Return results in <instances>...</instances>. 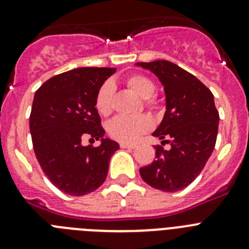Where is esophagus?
Wrapping results in <instances>:
<instances>
[{"mask_svg": "<svg viewBox=\"0 0 249 249\" xmlns=\"http://www.w3.org/2000/svg\"><path fill=\"white\" fill-rule=\"evenodd\" d=\"M120 146H121V148H131V149L136 148V144H132V143H126V142H121V143H120Z\"/></svg>", "mask_w": 249, "mask_h": 249, "instance_id": "esophagus-1", "label": "esophagus"}]
</instances>
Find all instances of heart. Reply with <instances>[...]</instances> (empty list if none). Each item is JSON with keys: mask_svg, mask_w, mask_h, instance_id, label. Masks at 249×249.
<instances>
[{"mask_svg": "<svg viewBox=\"0 0 249 249\" xmlns=\"http://www.w3.org/2000/svg\"><path fill=\"white\" fill-rule=\"evenodd\" d=\"M126 83L129 89L144 100V105L147 108H157V101L152 97L156 92V86L151 78L144 74L135 73L126 78ZM113 86L111 82H106L98 89L96 94L94 106L101 116H108L112 112L113 105ZM152 127V122L149 117L141 114V116H117L112 121H109L107 129L112 138L118 140L121 142H135L140 138L141 135L148 132Z\"/></svg>", "mask_w": 249, "mask_h": 249, "instance_id": "b5f03b06", "label": "heart"}]
</instances>
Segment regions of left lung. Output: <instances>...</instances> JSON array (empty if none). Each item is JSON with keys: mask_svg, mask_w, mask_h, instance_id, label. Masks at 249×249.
<instances>
[{"mask_svg": "<svg viewBox=\"0 0 249 249\" xmlns=\"http://www.w3.org/2000/svg\"><path fill=\"white\" fill-rule=\"evenodd\" d=\"M160 78L166 92V113L153 136L170 148L156 146V160L140 168L147 184L163 192L190 186L212 155L219 114L212 92L196 76L175 63L158 59L138 62Z\"/></svg>", "mask_w": 249, "mask_h": 249, "instance_id": "obj_1", "label": "left lung"}]
</instances>
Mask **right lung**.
Listing matches in <instances>:
<instances>
[{"label":"right lung","instance_id":"1","mask_svg":"<svg viewBox=\"0 0 249 249\" xmlns=\"http://www.w3.org/2000/svg\"><path fill=\"white\" fill-rule=\"evenodd\" d=\"M114 68L81 67L46 81L36 91L30 114L35 155L53 186L70 196L93 192L105 182L117 142L103 140L94 101ZM85 138L101 140L83 146Z\"/></svg>","mask_w":249,"mask_h":249}]
</instances>
